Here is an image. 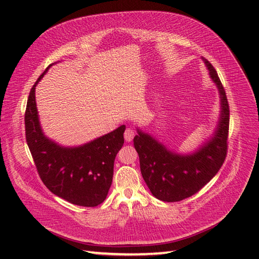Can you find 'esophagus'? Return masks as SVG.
Returning <instances> with one entry per match:
<instances>
[{
  "mask_svg": "<svg viewBox=\"0 0 259 259\" xmlns=\"http://www.w3.org/2000/svg\"><path fill=\"white\" fill-rule=\"evenodd\" d=\"M136 136V131L131 128H127L124 131V140L127 142H130L134 137Z\"/></svg>",
  "mask_w": 259,
  "mask_h": 259,
  "instance_id": "obj_1",
  "label": "esophagus"
}]
</instances>
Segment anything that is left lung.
I'll return each mask as SVG.
<instances>
[{
  "instance_id": "8db88e82",
  "label": "left lung",
  "mask_w": 259,
  "mask_h": 259,
  "mask_svg": "<svg viewBox=\"0 0 259 259\" xmlns=\"http://www.w3.org/2000/svg\"><path fill=\"white\" fill-rule=\"evenodd\" d=\"M203 61L221 97V120L213 138L191 155L175 154L141 131L134 139L143 180L152 195L162 201H181L197 194L214 177L227 157L230 106L213 65Z\"/></svg>"
}]
</instances>
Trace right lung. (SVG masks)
<instances>
[{"label":"right lung","mask_w":259,"mask_h":259,"mask_svg":"<svg viewBox=\"0 0 259 259\" xmlns=\"http://www.w3.org/2000/svg\"><path fill=\"white\" fill-rule=\"evenodd\" d=\"M51 64L30 90L25 111L26 141L39 177L52 194L70 203L96 207L104 202L111 186L114 162L122 148L125 127L78 148H62L45 137L39 123L35 88Z\"/></svg>","instance_id":"right-lung-1"}]
</instances>
